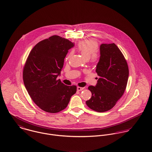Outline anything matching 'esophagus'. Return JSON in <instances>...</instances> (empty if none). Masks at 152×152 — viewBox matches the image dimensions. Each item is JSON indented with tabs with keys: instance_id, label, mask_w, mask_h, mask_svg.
I'll use <instances>...</instances> for the list:
<instances>
[{
	"instance_id": "1",
	"label": "esophagus",
	"mask_w": 152,
	"mask_h": 152,
	"mask_svg": "<svg viewBox=\"0 0 152 152\" xmlns=\"http://www.w3.org/2000/svg\"><path fill=\"white\" fill-rule=\"evenodd\" d=\"M83 89H84V88H83V87H77V90L79 91H82V90H83Z\"/></svg>"
}]
</instances>
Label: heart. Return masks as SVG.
<instances>
[{
  "label": "heart",
  "instance_id": "b5f03b06",
  "mask_svg": "<svg viewBox=\"0 0 152 152\" xmlns=\"http://www.w3.org/2000/svg\"><path fill=\"white\" fill-rule=\"evenodd\" d=\"M98 47V43L93 39H88L80 42L78 44L77 49L81 52L83 56L87 60L90 57L92 61H95L97 60L98 56L95 52L97 51ZM72 55V53H69L68 55L69 58Z\"/></svg>",
  "mask_w": 152,
  "mask_h": 152
}]
</instances>
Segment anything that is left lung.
Listing matches in <instances>:
<instances>
[{"mask_svg":"<svg viewBox=\"0 0 152 152\" xmlns=\"http://www.w3.org/2000/svg\"><path fill=\"white\" fill-rule=\"evenodd\" d=\"M100 55L96 68L99 78L95 87H88L92 96L86 104L95 111L104 112L112 108L123 95L129 68L123 54L115 43L102 44Z\"/></svg>","mask_w":152,"mask_h":152,"instance_id":"obj_1","label":"left lung"}]
</instances>
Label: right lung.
Returning <instances> with one entry per match:
<instances>
[{
	"mask_svg": "<svg viewBox=\"0 0 152 152\" xmlns=\"http://www.w3.org/2000/svg\"><path fill=\"white\" fill-rule=\"evenodd\" d=\"M74 45L54 35L38 43L29 53L23 71L24 84L31 99L44 111L63 110L77 91L75 86H67L57 80L68 50Z\"/></svg>",
	"mask_w": 152,
	"mask_h": 152,
	"instance_id": "right-lung-1",
	"label": "right lung"
}]
</instances>
